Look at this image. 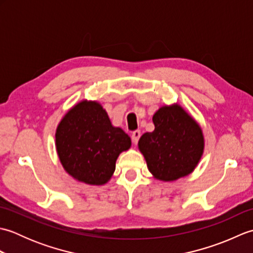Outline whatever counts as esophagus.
Returning a JSON list of instances; mask_svg holds the SVG:
<instances>
[{"mask_svg":"<svg viewBox=\"0 0 253 253\" xmlns=\"http://www.w3.org/2000/svg\"><path fill=\"white\" fill-rule=\"evenodd\" d=\"M140 136H141L140 130L132 131V133H131V140H132V142L135 143V144H137V142L139 140V138H140Z\"/></svg>","mask_w":253,"mask_h":253,"instance_id":"34e87169","label":"esophagus"}]
</instances>
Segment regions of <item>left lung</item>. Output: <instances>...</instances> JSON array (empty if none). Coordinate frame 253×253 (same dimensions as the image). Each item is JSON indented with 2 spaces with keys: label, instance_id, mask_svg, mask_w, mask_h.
<instances>
[{
  "label": "left lung",
  "instance_id": "obj_1",
  "mask_svg": "<svg viewBox=\"0 0 253 253\" xmlns=\"http://www.w3.org/2000/svg\"><path fill=\"white\" fill-rule=\"evenodd\" d=\"M152 121L154 130L143 133L138 142L150 173L162 181L192 173L204 150L200 125L177 103L160 107Z\"/></svg>",
  "mask_w": 253,
  "mask_h": 253
}]
</instances>
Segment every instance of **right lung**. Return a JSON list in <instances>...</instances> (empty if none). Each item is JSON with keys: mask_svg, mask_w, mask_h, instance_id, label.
I'll return each instance as SVG.
<instances>
[{"mask_svg": "<svg viewBox=\"0 0 253 253\" xmlns=\"http://www.w3.org/2000/svg\"><path fill=\"white\" fill-rule=\"evenodd\" d=\"M55 146L61 164L74 179L101 186L111 179L118 155L131 147V140L112 125L98 101L83 100L57 125Z\"/></svg>", "mask_w": 253, "mask_h": 253, "instance_id": "right-lung-1", "label": "right lung"}]
</instances>
